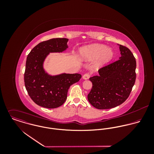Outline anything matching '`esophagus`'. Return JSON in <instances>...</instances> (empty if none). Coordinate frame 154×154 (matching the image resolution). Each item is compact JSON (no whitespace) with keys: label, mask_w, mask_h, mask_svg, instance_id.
Masks as SVG:
<instances>
[{"label":"esophagus","mask_w":154,"mask_h":154,"mask_svg":"<svg viewBox=\"0 0 154 154\" xmlns=\"http://www.w3.org/2000/svg\"><path fill=\"white\" fill-rule=\"evenodd\" d=\"M90 76H91V75L89 74V73H85V74H84V75H83V76H82V78L84 79H88L89 78V77H90Z\"/></svg>","instance_id":"esophagus-1"}]
</instances>
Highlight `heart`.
I'll return each instance as SVG.
<instances>
[{
	"mask_svg": "<svg viewBox=\"0 0 154 154\" xmlns=\"http://www.w3.org/2000/svg\"><path fill=\"white\" fill-rule=\"evenodd\" d=\"M114 54L112 49L102 44H93L85 47L81 51V56L83 60H91L98 58V65H103L110 62Z\"/></svg>",
	"mask_w": 154,
	"mask_h": 154,
	"instance_id": "1",
	"label": "heart"
}]
</instances>
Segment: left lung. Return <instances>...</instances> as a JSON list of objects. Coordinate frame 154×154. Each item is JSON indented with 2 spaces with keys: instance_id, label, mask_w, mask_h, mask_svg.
<instances>
[{
  "instance_id": "obj_1",
  "label": "left lung",
  "mask_w": 154,
  "mask_h": 154,
  "mask_svg": "<svg viewBox=\"0 0 154 154\" xmlns=\"http://www.w3.org/2000/svg\"><path fill=\"white\" fill-rule=\"evenodd\" d=\"M120 59L99 69V76L89 78L92 87L88 100L96 109L116 107L123 103L132 91L136 80V59L124 45H120Z\"/></svg>"
}]
</instances>
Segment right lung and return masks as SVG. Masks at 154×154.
Listing matches in <instances>:
<instances>
[{
  "label": "right lung",
  "instance_id": "right-lung-1",
  "mask_svg": "<svg viewBox=\"0 0 154 154\" xmlns=\"http://www.w3.org/2000/svg\"><path fill=\"white\" fill-rule=\"evenodd\" d=\"M68 39L52 38L40 43L28 54L24 73L25 88L32 100L47 109L61 106L66 101L70 85L78 82L79 73H62L51 76L43 69V62L50 53L62 52L68 47Z\"/></svg>",
  "mask_w": 154,
  "mask_h": 154
}]
</instances>
